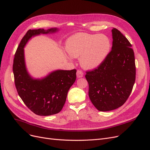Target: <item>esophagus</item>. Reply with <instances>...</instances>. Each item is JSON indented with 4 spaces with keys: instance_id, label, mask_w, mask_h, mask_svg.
<instances>
[{
    "instance_id": "esophagus-1",
    "label": "esophagus",
    "mask_w": 150,
    "mask_h": 150,
    "mask_svg": "<svg viewBox=\"0 0 150 150\" xmlns=\"http://www.w3.org/2000/svg\"><path fill=\"white\" fill-rule=\"evenodd\" d=\"M83 72L81 70H78L77 71V72H76V76L77 77H78V78H82V77H83Z\"/></svg>"
}]
</instances>
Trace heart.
<instances>
[{"label": "heart", "mask_w": 150, "mask_h": 150, "mask_svg": "<svg viewBox=\"0 0 150 150\" xmlns=\"http://www.w3.org/2000/svg\"><path fill=\"white\" fill-rule=\"evenodd\" d=\"M111 41L104 34L78 33L66 40V50L73 57H79L81 66L86 69L98 67L110 52Z\"/></svg>", "instance_id": "1"}]
</instances>
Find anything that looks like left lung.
<instances>
[{"mask_svg":"<svg viewBox=\"0 0 150 150\" xmlns=\"http://www.w3.org/2000/svg\"><path fill=\"white\" fill-rule=\"evenodd\" d=\"M112 46L97 69L87 71L89 97L99 111L115 110L123 104L132 91L136 78L134 54L129 40L120 30H111Z\"/></svg>","mask_w":150,"mask_h":150,"instance_id":"1","label":"left lung"}]
</instances>
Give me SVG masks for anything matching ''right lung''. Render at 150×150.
Segmentation results:
<instances>
[{
    "label": "right lung",
    "instance_id": "obj_1",
    "mask_svg": "<svg viewBox=\"0 0 150 150\" xmlns=\"http://www.w3.org/2000/svg\"><path fill=\"white\" fill-rule=\"evenodd\" d=\"M58 30L56 28L29 30L22 39L13 59V72L17 93L28 108L39 116L55 115L62 110L68 91L76 81V70H56L42 78H34L27 70L24 48L32 37Z\"/></svg>",
    "mask_w": 150,
    "mask_h": 150
}]
</instances>
